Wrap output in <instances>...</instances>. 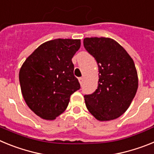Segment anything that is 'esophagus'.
I'll use <instances>...</instances> for the list:
<instances>
[{
	"label": "esophagus",
	"instance_id": "1",
	"mask_svg": "<svg viewBox=\"0 0 154 154\" xmlns=\"http://www.w3.org/2000/svg\"><path fill=\"white\" fill-rule=\"evenodd\" d=\"M79 82L80 85H82V83H83L84 82V79L82 78V77H81V78H79Z\"/></svg>",
	"mask_w": 154,
	"mask_h": 154
}]
</instances>
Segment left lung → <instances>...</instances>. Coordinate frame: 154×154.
<instances>
[{
	"mask_svg": "<svg viewBox=\"0 0 154 154\" xmlns=\"http://www.w3.org/2000/svg\"><path fill=\"white\" fill-rule=\"evenodd\" d=\"M86 51L99 67L96 92L85 95L87 109L99 121L119 117L131 104L138 89V75L133 58L117 42L109 38H85Z\"/></svg>",
	"mask_w": 154,
	"mask_h": 154,
	"instance_id": "obj_1",
	"label": "left lung"
}]
</instances>
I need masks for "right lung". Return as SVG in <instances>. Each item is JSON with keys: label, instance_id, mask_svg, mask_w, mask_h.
I'll use <instances>...</instances> for the list:
<instances>
[{"label": "right lung", "instance_id": "1", "mask_svg": "<svg viewBox=\"0 0 154 154\" xmlns=\"http://www.w3.org/2000/svg\"><path fill=\"white\" fill-rule=\"evenodd\" d=\"M80 45V39L48 41L37 48L21 65L19 81L22 96L42 119H56L66 109L71 95L80 89L72 62Z\"/></svg>", "mask_w": 154, "mask_h": 154}]
</instances>
